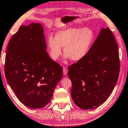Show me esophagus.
<instances>
[{
	"label": "esophagus",
	"instance_id": "1",
	"mask_svg": "<svg viewBox=\"0 0 128 128\" xmlns=\"http://www.w3.org/2000/svg\"><path fill=\"white\" fill-rule=\"evenodd\" d=\"M67 73H68V70L66 67H64L63 68V74L64 75H66V74H67Z\"/></svg>",
	"mask_w": 128,
	"mask_h": 128
}]
</instances>
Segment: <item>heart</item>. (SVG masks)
<instances>
[{"label": "heart", "mask_w": 128, "mask_h": 128, "mask_svg": "<svg viewBox=\"0 0 128 128\" xmlns=\"http://www.w3.org/2000/svg\"><path fill=\"white\" fill-rule=\"evenodd\" d=\"M94 40V34L89 28H70L58 31L55 38L52 36L47 38V48L50 56L57 60L64 52L74 62H78L86 56Z\"/></svg>", "instance_id": "1"}]
</instances>
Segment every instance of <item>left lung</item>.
I'll return each mask as SVG.
<instances>
[{
    "label": "left lung",
    "instance_id": "8db88e82",
    "mask_svg": "<svg viewBox=\"0 0 128 128\" xmlns=\"http://www.w3.org/2000/svg\"><path fill=\"white\" fill-rule=\"evenodd\" d=\"M118 46L109 28H102L88 54L68 67L71 96L82 109L96 108L110 96L118 80Z\"/></svg>",
    "mask_w": 128,
    "mask_h": 128
}]
</instances>
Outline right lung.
I'll return each mask as SVG.
<instances>
[{
    "instance_id": "1",
    "label": "right lung",
    "mask_w": 128,
    "mask_h": 128,
    "mask_svg": "<svg viewBox=\"0 0 128 128\" xmlns=\"http://www.w3.org/2000/svg\"><path fill=\"white\" fill-rule=\"evenodd\" d=\"M42 26H20L10 39L4 71L9 86L22 104L42 108L50 102L62 76V66L50 58Z\"/></svg>"
}]
</instances>
